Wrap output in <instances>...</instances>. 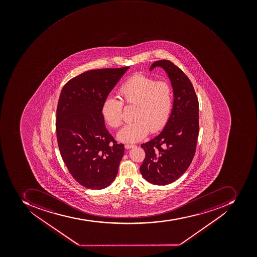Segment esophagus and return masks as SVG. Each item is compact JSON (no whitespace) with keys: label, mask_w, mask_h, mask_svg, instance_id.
Returning a JSON list of instances; mask_svg holds the SVG:
<instances>
[{"label":"esophagus","mask_w":257,"mask_h":257,"mask_svg":"<svg viewBox=\"0 0 257 257\" xmlns=\"http://www.w3.org/2000/svg\"><path fill=\"white\" fill-rule=\"evenodd\" d=\"M135 147V145H132V144H125V149H131V148H133Z\"/></svg>","instance_id":"obj_1"}]
</instances>
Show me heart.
<instances>
[{
    "label": "heart",
    "mask_w": 257,
    "mask_h": 257,
    "mask_svg": "<svg viewBox=\"0 0 257 257\" xmlns=\"http://www.w3.org/2000/svg\"><path fill=\"white\" fill-rule=\"evenodd\" d=\"M120 97L126 105H136L132 123L126 124L117 134V140L136 143L144 140L150 131L159 132L167 124L173 105V93L169 84L157 82L144 74L128 78L121 86ZM104 119L111 127L122 123V103L113 97H107L102 105Z\"/></svg>",
    "instance_id": "1"
}]
</instances>
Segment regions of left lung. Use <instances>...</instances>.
<instances>
[{
	"label": "left lung",
	"instance_id": "1",
	"mask_svg": "<svg viewBox=\"0 0 257 257\" xmlns=\"http://www.w3.org/2000/svg\"><path fill=\"white\" fill-rule=\"evenodd\" d=\"M163 68L173 90L169 119L159 136L142 144L146 153L143 177L155 185H167L183 175L193 159L199 136V102L193 86L179 67L167 60L154 62L150 71Z\"/></svg>",
	"mask_w": 257,
	"mask_h": 257
}]
</instances>
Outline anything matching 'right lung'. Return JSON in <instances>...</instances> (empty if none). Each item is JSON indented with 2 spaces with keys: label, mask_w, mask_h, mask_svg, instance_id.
<instances>
[{
  "label": "right lung",
  "mask_w": 257,
  "mask_h": 257,
  "mask_svg": "<svg viewBox=\"0 0 257 257\" xmlns=\"http://www.w3.org/2000/svg\"><path fill=\"white\" fill-rule=\"evenodd\" d=\"M129 66L89 70L72 78L58 100L56 132L64 163L76 181L92 190L113 183L124 155L104 123V100Z\"/></svg>",
  "instance_id": "add662e5"
}]
</instances>
